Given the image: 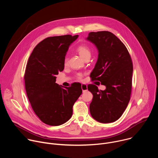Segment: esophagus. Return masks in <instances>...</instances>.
I'll use <instances>...</instances> for the list:
<instances>
[{
    "mask_svg": "<svg viewBox=\"0 0 158 158\" xmlns=\"http://www.w3.org/2000/svg\"><path fill=\"white\" fill-rule=\"evenodd\" d=\"M81 89H82V92L84 93L87 90V85H85V84H82L81 85Z\"/></svg>",
    "mask_w": 158,
    "mask_h": 158,
    "instance_id": "obj_1",
    "label": "esophagus"
}]
</instances>
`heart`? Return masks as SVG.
<instances>
[{
	"label": "heart",
	"instance_id": "heart-1",
	"mask_svg": "<svg viewBox=\"0 0 158 158\" xmlns=\"http://www.w3.org/2000/svg\"><path fill=\"white\" fill-rule=\"evenodd\" d=\"M76 51L82 59H84L87 57L91 56V50H90V49L87 46H85V45H81V46H78ZM67 63V59L65 58L64 60V64L66 65ZM79 77H81V76L79 75Z\"/></svg>",
	"mask_w": 158,
	"mask_h": 158
}]
</instances>
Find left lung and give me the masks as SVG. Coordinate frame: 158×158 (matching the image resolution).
Masks as SVG:
<instances>
[{"label":"left lung","mask_w":158,"mask_h":158,"mask_svg":"<svg viewBox=\"0 0 158 158\" xmlns=\"http://www.w3.org/2000/svg\"><path fill=\"white\" fill-rule=\"evenodd\" d=\"M85 39L93 43L98 51L91 77L106 86L104 91L93 84L87 86L93 95L90 113L99 123H113L122 116L130 100L132 60L124 44L110 32H89Z\"/></svg>","instance_id":"left-lung-1"}]
</instances>
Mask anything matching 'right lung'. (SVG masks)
<instances>
[{"label":"right lung","mask_w":158,"mask_h":158,"mask_svg":"<svg viewBox=\"0 0 158 158\" xmlns=\"http://www.w3.org/2000/svg\"><path fill=\"white\" fill-rule=\"evenodd\" d=\"M79 35L50 37L39 42L31 53L24 75L28 99L38 118L45 124L59 126L73 115V106L82 94L81 87H62L56 75L64 69L70 45Z\"/></svg>","instance_id":"right-lung-1"}]
</instances>
